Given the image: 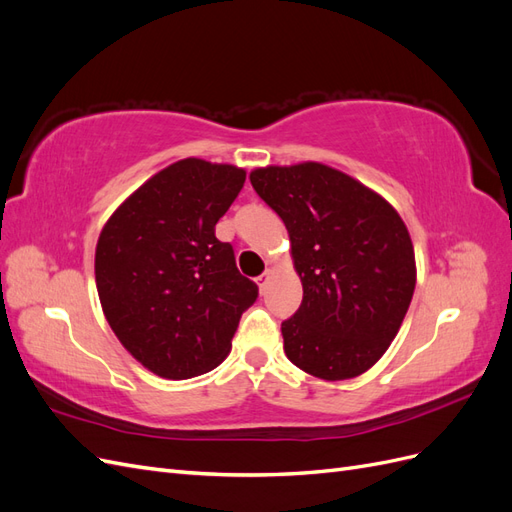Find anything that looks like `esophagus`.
Returning a JSON list of instances; mask_svg holds the SVG:
<instances>
[{
  "instance_id": "1",
  "label": "esophagus",
  "mask_w": 512,
  "mask_h": 512,
  "mask_svg": "<svg viewBox=\"0 0 512 512\" xmlns=\"http://www.w3.org/2000/svg\"><path fill=\"white\" fill-rule=\"evenodd\" d=\"M269 277H271V271H269V269H267L265 273H262V275H258V277H256V284H258L260 292H265V290H267V284H269Z\"/></svg>"
}]
</instances>
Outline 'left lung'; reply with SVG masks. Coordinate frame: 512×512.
<instances>
[{"label":"left lung","instance_id":"8db88e82","mask_svg":"<svg viewBox=\"0 0 512 512\" xmlns=\"http://www.w3.org/2000/svg\"><path fill=\"white\" fill-rule=\"evenodd\" d=\"M280 215L303 284L297 314L282 322L284 350L322 380H348L376 365L410 307L416 265L399 213L361 181L318 162L250 173Z\"/></svg>","mask_w":512,"mask_h":512}]
</instances>
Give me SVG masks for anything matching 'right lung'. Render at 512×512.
Listing matches in <instances>:
<instances>
[{"mask_svg": "<svg viewBox=\"0 0 512 512\" xmlns=\"http://www.w3.org/2000/svg\"><path fill=\"white\" fill-rule=\"evenodd\" d=\"M245 170L185 158L145 181L104 224L96 286L113 333L138 363L168 380L207 374L230 352L258 286L237 269L215 224Z\"/></svg>", "mask_w": 512, "mask_h": 512, "instance_id": "1", "label": "right lung"}]
</instances>
